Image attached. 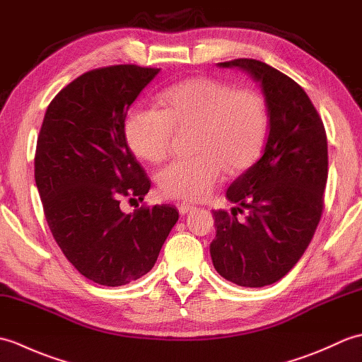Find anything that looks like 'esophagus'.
<instances>
[{"instance_id":"1","label":"esophagus","mask_w":362,"mask_h":362,"mask_svg":"<svg viewBox=\"0 0 362 362\" xmlns=\"http://www.w3.org/2000/svg\"><path fill=\"white\" fill-rule=\"evenodd\" d=\"M191 211H196V206L194 205H189V204L179 205V213L182 214V216H185V214H188Z\"/></svg>"}]
</instances>
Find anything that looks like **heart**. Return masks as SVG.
I'll list each match as a JSON object with an SVG mask.
<instances>
[{
    "instance_id": "b5f03b06",
    "label": "heart",
    "mask_w": 362,
    "mask_h": 362,
    "mask_svg": "<svg viewBox=\"0 0 362 362\" xmlns=\"http://www.w3.org/2000/svg\"><path fill=\"white\" fill-rule=\"evenodd\" d=\"M163 110L138 109L129 115L124 134L135 156L165 160L174 130L194 129L193 158L163 168L158 185L163 194L202 201L227 169L241 173L259 157L267 135L266 104L257 91L233 88L211 78H193L168 88L160 98Z\"/></svg>"
}]
</instances>
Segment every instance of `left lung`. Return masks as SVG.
<instances>
[{
  "label": "left lung",
  "mask_w": 362,
  "mask_h": 362,
  "mask_svg": "<svg viewBox=\"0 0 362 362\" xmlns=\"http://www.w3.org/2000/svg\"><path fill=\"white\" fill-rule=\"evenodd\" d=\"M240 68L264 96L269 135L255 165L228 187L232 211L213 210V266L238 286L261 288L283 279L308 247L324 210L328 177L325 127L305 90L255 59L218 64ZM248 210L238 221L235 210Z\"/></svg>",
  "instance_id": "left-lung-1"
}]
</instances>
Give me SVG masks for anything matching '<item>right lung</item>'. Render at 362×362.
<instances>
[{
    "mask_svg": "<svg viewBox=\"0 0 362 362\" xmlns=\"http://www.w3.org/2000/svg\"><path fill=\"white\" fill-rule=\"evenodd\" d=\"M158 68L113 65L88 71L46 109L35 152V185L46 222L66 259L103 286L141 279L179 219L169 205L126 214L122 196L143 197L151 182L129 151L124 119Z\"/></svg>",
    "mask_w": 362,
    "mask_h": 362,
    "instance_id": "right-lung-1",
    "label": "right lung"
}]
</instances>
